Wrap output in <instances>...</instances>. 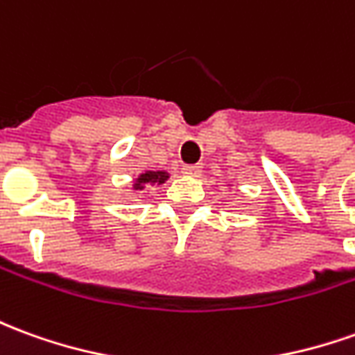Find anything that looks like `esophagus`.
Listing matches in <instances>:
<instances>
[{
  "label": "esophagus",
  "mask_w": 355,
  "mask_h": 355,
  "mask_svg": "<svg viewBox=\"0 0 355 355\" xmlns=\"http://www.w3.org/2000/svg\"><path fill=\"white\" fill-rule=\"evenodd\" d=\"M182 173H184L186 177H200L202 175V167L200 165H184Z\"/></svg>",
  "instance_id": "34e87169"
}]
</instances>
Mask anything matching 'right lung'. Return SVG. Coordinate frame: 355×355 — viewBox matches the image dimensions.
<instances>
[{"instance_id":"right-lung-1","label":"right lung","mask_w":355,"mask_h":355,"mask_svg":"<svg viewBox=\"0 0 355 355\" xmlns=\"http://www.w3.org/2000/svg\"><path fill=\"white\" fill-rule=\"evenodd\" d=\"M167 178H169V173H167V171H146V173H140V175L135 178L132 188H135V190H144V188H148V186L163 184Z\"/></svg>"}]
</instances>
